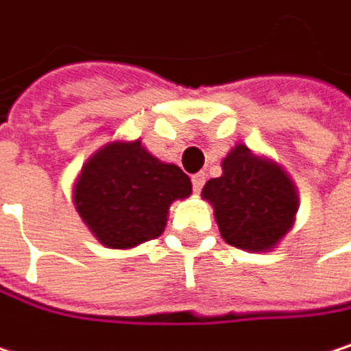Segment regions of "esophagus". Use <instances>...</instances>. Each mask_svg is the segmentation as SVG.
Returning a JSON list of instances; mask_svg holds the SVG:
<instances>
[{
  "instance_id": "34e87169",
  "label": "esophagus",
  "mask_w": 351,
  "mask_h": 351,
  "mask_svg": "<svg viewBox=\"0 0 351 351\" xmlns=\"http://www.w3.org/2000/svg\"><path fill=\"white\" fill-rule=\"evenodd\" d=\"M204 182H206V176H204V173H194V176H192V188H194L196 194L202 190Z\"/></svg>"
}]
</instances>
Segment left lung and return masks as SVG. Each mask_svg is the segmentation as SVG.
I'll list each match as a JSON object with an SVG mask.
<instances>
[{
    "instance_id": "1",
    "label": "left lung",
    "mask_w": 351,
    "mask_h": 351,
    "mask_svg": "<svg viewBox=\"0 0 351 351\" xmlns=\"http://www.w3.org/2000/svg\"><path fill=\"white\" fill-rule=\"evenodd\" d=\"M223 239L239 250L267 252L292 227L298 198L292 180L271 161L237 145L223 159V176L204 184Z\"/></svg>"
}]
</instances>
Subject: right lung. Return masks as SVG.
I'll list each match as a JSON object with an SVG mask.
<instances>
[{"instance_id": "right-lung-1", "label": "right lung", "mask_w": 351, "mask_h": 351, "mask_svg": "<svg viewBox=\"0 0 351 351\" xmlns=\"http://www.w3.org/2000/svg\"><path fill=\"white\" fill-rule=\"evenodd\" d=\"M192 194L190 178L134 143H110L82 169L73 200L89 231L112 250L157 239L169 204Z\"/></svg>"}]
</instances>
